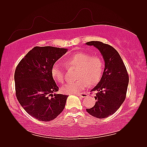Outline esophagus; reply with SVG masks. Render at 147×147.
<instances>
[{"label": "esophagus", "mask_w": 147, "mask_h": 147, "mask_svg": "<svg viewBox=\"0 0 147 147\" xmlns=\"http://www.w3.org/2000/svg\"><path fill=\"white\" fill-rule=\"evenodd\" d=\"M77 96L78 97H82V98H84V97H86L87 96V94H85V93H81V94H77Z\"/></svg>", "instance_id": "1"}]
</instances>
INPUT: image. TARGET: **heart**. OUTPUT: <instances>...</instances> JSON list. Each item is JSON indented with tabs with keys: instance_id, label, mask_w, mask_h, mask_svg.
I'll return each instance as SVG.
<instances>
[{
	"instance_id": "b5f03b06",
	"label": "heart",
	"mask_w": 147,
	"mask_h": 147,
	"mask_svg": "<svg viewBox=\"0 0 147 147\" xmlns=\"http://www.w3.org/2000/svg\"><path fill=\"white\" fill-rule=\"evenodd\" d=\"M67 67L77 68L75 73L76 81L67 83L61 88L65 94H75L79 93L87 86L94 85L99 82L102 75L104 63L100 57L92 56L89 53L78 52L65 60ZM51 73L55 80L63 83L64 70L58 63L53 65Z\"/></svg>"
}]
</instances>
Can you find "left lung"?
Segmentation results:
<instances>
[{
  "label": "left lung",
  "mask_w": 147,
  "mask_h": 147,
  "mask_svg": "<svg viewBox=\"0 0 147 147\" xmlns=\"http://www.w3.org/2000/svg\"><path fill=\"white\" fill-rule=\"evenodd\" d=\"M94 46L101 53L105 67L100 80L91 91H96L94 107L87 112L97 118H104L113 115L125 100L129 76L121 56L115 49L99 41L86 42Z\"/></svg>",
  "instance_id": "8db88e82"
}]
</instances>
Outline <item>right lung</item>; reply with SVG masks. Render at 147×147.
Listing matches in <instances>:
<instances>
[{
  "instance_id": "obj_1",
  "label": "right lung",
  "mask_w": 147,
  "mask_h": 147,
  "mask_svg": "<svg viewBox=\"0 0 147 147\" xmlns=\"http://www.w3.org/2000/svg\"><path fill=\"white\" fill-rule=\"evenodd\" d=\"M67 51V48L35 47L16 68V98L26 112L40 121L54 119L65 107L68 96L56 94L59 88L51 70L53 65Z\"/></svg>"
}]
</instances>
